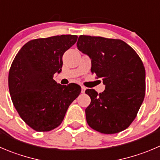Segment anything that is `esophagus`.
<instances>
[{
    "label": "esophagus",
    "instance_id": "34e87169",
    "mask_svg": "<svg viewBox=\"0 0 160 160\" xmlns=\"http://www.w3.org/2000/svg\"><path fill=\"white\" fill-rule=\"evenodd\" d=\"M85 91H86V88H85V87H83V86H82L81 87V92L84 93Z\"/></svg>",
    "mask_w": 160,
    "mask_h": 160
}]
</instances>
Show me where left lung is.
I'll list each match as a JSON object with an SVG mask.
<instances>
[{"label":"left lung","mask_w":160,"mask_h":160,"mask_svg":"<svg viewBox=\"0 0 160 160\" xmlns=\"http://www.w3.org/2000/svg\"><path fill=\"white\" fill-rule=\"evenodd\" d=\"M79 50L91 59V72L105 90H86L91 104L85 109L92 129L102 134L124 131L134 121L145 94V69L135 51L119 39L81 35Z\"/></svg>","instance_id":"left-lung-1"}]
</instances>
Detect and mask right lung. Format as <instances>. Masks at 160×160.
Segmentation results:
<instances>
[{
	"instance_id": "right-lung-1",
	"label": "right lung",
	"mask_w": 160,
	"mask_h": 160,
	"mask_svg": "<svg viewBox=\"0 0 160 160\" xmlns=\"http://www.w3.org/2000/svg\"><path fill=\"white\" fill-rule=\"evenodd\" d=\"M77 40L76 35L54 36L29 41L17 53L8 74L12 101L20 117L34 131L58 128L70 104L81 91L80 85L57 83L63 54Z\"/></svg>"
}]
</instances>
